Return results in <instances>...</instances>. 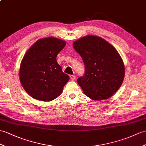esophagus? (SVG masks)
I'll use <instances>...</instances> for the list:
<instances>
[{
    "instance_id": "obj_1",
    "label": "esophagus",
    "mask_w": 146,
    "mask_h": 146,
    "mask_svg": "<svg viewBox=\"0 0 146 146\" xmlns=\"http://www.w3.org/2000/svg\"><path fill=\"white\" fill-rule=\"evenodd\" d=\"M70 78L72 79V80H75V78H76V76H74V75H73V74H72V75H70Z\"/></svg>"
}]
</instances>
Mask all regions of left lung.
Listing matches in <instances>:
<instances>
[{"label":"left lung","mask_w":146,"mask_h":146,"mask_svg":"<svg viewBox=\"0 0 146 146\" xmlns=\"http://www.w3.org/2000/svg\"><path fill=\"white\" fill-rule=\"evenodd\" d=\"M82 58L85 71L77 82L84 93L93 100L110 98L119 88L124 77V66L117 51L104 39L84 36L73 43Z\"/></svg>","instance_id":"obj_1"}]
</instances>
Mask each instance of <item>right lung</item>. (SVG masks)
I'll return each instance as SVG.
<instances>
[{
  "instance_id": "right-lung-1",
  "label": "right lung",
  "mask_w": 146,
  "mask_h": 146,
  "mask_svg": "<svg viewBox=\"0 0 146 146\" xmlns=\"http://www.w3.org/2000/svg\"><path fill=\"white\" fill-rule=\"evenodd\" d=\"M66 45L54 37L38 40L23 58L20 67V80L30 96L43 101H51L62 93L69 80L56 62V56Z\"/></svg>"
}]
</instances>
